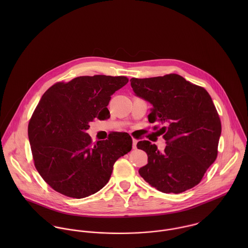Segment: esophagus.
I'll return each mask as SVG.
<instances>
[{
  "mask_svg": "<svg viewBox=\"0 0 248 248\" xmlns=\"http://www.w3.org/2000/svg\"><path fill=\"white\" fill-rule=\"evenodd\" d=\"M137 144H138V140H136L135 138H133V148H134V149L137 148Z\"/></svg>",
  "mask_w": 248,
  "mask_h": 248,
  "instance_id": "esophagus-1",
  "label": "esophagus"
}]
</instances>
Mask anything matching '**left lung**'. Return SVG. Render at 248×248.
Masks as SVG:
<instances>
[{"instance_id":"8db88e82","label":"left lung","mask_w":248,"mask_h":248,"mask_svg":"<svg viewBox=\"0 0 248 248\" xmlns=\"http://www.w3.org/2000/svg\"><path fill=\"white\" fill-rule=\"evenodd\" d=\"M135 94L152 106L150 123L163 125V152L148 140L138 143L148 163L139 170L146 182L162 193H182L198 185L217 155L221 124L209 93L182 76L170 73L132 78Z\"/></svg>"}]
</instances>
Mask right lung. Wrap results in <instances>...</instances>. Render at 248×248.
<instances>
[{
    "label": "right lung",
    "mask_w": 248,
    "mask_h": 248,
    "mask_svg": "<svg viewBox=\"0 0 248 248\" xmlns=\"http://www.w3.org/2000/svg\"><path fill=\"white\" fill-rule=\"evenodd\" d=\"M125 76H80L51 86L29 124L36 169L55 191L75 199L102 189L114 162L132 150L127 133H111L92 144L87 134L94 118L107 119L110 95L128 83Z\"/></svg>",
    "instance_id": "1"
}]
</instances>
